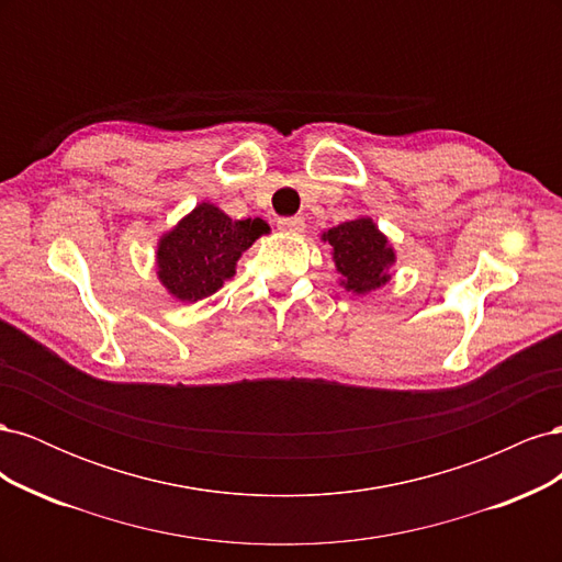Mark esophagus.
Returning a JSON list of instances; mask_svg holds the SVG:
<instances>
[{
	"label": "esophagus",
	"mask_w": 562,
	"mask_h": 562,
	"mask_svg": "<svg viewBox=\"0 0 562 562\" xmlns=\"http://www.w3.org/2000/svg\"><path fill=\"white\" fill-rule=\"evenodd\" d=\"M277 227L281 232H291V234H300L304 229V220L302 217H279Z\"/></svg>",
	"instance_id": "34e87169"
}]
</instances>
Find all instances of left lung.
Returning <instances> with one entry per match:
<instances>
[{
    "label": "left lung",
    "mask_w": 562,
    "mask_h": 562,
    "mask_svg": "<svg viewBox=\"0 0 562 562\" xmlns=\"http://www.w3.org/2000/svg\"><path fill=\"white\" fill-rule=\"evenodd\" d=\"M323 239L333 246V260L347 291L370 293L389 281L386 269L394 262V250L368 217L337 225Z\"/></svg>",
    "instance_id": "left-lung-1"
}]
</instances>
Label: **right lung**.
Returning <instances> with one entry per match:
<instances>
[{"mask_svg": "<svg viewBox=\"0 0 562 562\" xmlns=\"http://www.w3.org/2000/svg\"><path fill=\"white\" fill-rule=\"evenodd\" d=\"M265 232L269 227L260 217L232 220L211 203H201L161 239L159 279L178 300L209 297L234 274L241 252Z\"/></svg>", "mask_w": 562, "mask_h": 562, "instance_id": "1", "label": "right lung"}]
</instances>
